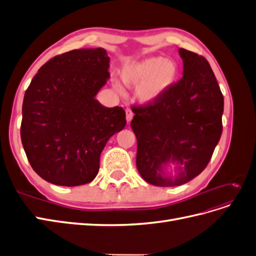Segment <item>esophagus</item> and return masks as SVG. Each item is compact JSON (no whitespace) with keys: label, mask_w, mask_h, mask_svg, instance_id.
I'll use <instances>...</instances> for the list:
<instances>
[{"label":"esophagus","mask_w":256,"mask_h":256,"mask_svg":"<svg viewBox=\"0 0 256 256\" xmlns=\"http://www.w3.org/2000/svg\"><path fill=\"white\" fill-rule=\"evenodd\" d=\"M132 118H134V112H132V110L130 109V108H128V109H126V120H127V122H130L131 120H132Z\"/></svg>","instance_id":"esophagus-1"}]
</instances>
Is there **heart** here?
Wrapping results in <instances>:
<instances>
[{"label": "heart", "instance_id": "b5f03b06", "mask_svg": "<svg viewBox=\"0 0 256 256\" xmlns=\"http://www.w3.org/2000/svg\"><path fill=\"white\" fill-rule=\"evenodd\" d=\"M180 69L176 62L162 56H150L122 68V80L127 86L138 88L136 97L142 104H152L176 83ZM114 88L122 92L120 82Z\"/></svg>", "mask_w": 256, "mask_h": 256}]
</instances>
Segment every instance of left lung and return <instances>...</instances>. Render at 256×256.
Masks as SVG:
<instances>
[{
	"instance_id": "left-lung-1",
	"label": "left lung",
	"mask_w": 256,
	"mask_h": 256,
	"mask_svg": "<svg viewBox=\"0 0 256 256\" xmlns=\"http://www.w3.org/2000/svg\"><path fill=\"white\" fill-rule=\"evenodd\" d=\"M182 78L157 102L132 106L136 168L157 187H175L202 173L222 134L224 100L206 58L180 48ZM176 166V175L166 173Z\"/></svg>"
}]
</instances>
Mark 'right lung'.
Returning a JSON list of instances; mask_svg holds the SVG:
<instances>
[{
    "label": "right lung",
    "mask_w": 256,
    "mask_h": 256,
    "mask_svg": "<svg viewBox=\"0 0 256 256\" xmlns=\"http://www.w3.org/2000/svg\"><path fill=\"white\" fill-rule=\"evenodd\" d=\"M104 48L54 56L30 81L22 104L21 141L42 180L74 187L90 182L109 138L126 126L120 106L95 98L110 78Z\"/></svg>",
    "instance_id": "obj_1"
}]
</instances>
